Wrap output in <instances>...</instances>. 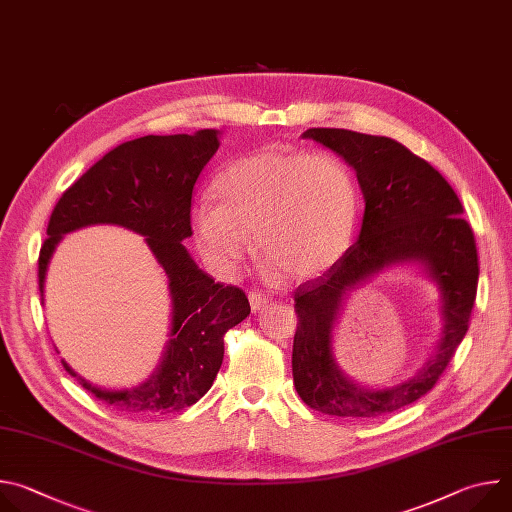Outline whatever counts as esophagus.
Instances as JSON below:
<instances>
[{
    "label": "esophagus",
    "mask_w": 512,
    "mask_h": 512,
    "mask_svg": "<svg viewBox=\"0 0 512 512\" xmlns=\"http://www.w3.org/2000/svg\"><path fill=\"white\" fill-rule=\"evenodd\" d=\"M249 304H251L253 312H261L269 306V296L263 294V291L253 289V291H249Z\"/></svg>",
    "instance_id": "obj_1"
}]
</instances>
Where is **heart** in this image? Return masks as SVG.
I'll use <instances>...</instances> for the list:
<instances>
[{
    "mask_svg": "<svg viewBox=\"0 0 512 512\" xmlns=\"http://www.w3.org/2000/svg\"><path fill=\"white\" fill-rule=\"evenodd\" d=\"M214 190L222 204L198 202L194 233L223 273L241 265L251 233L267 269L294 279L330 269L352 241L356 186L336 156L267 148L225 168Z\"/></svg>",
    "mask_w": 512,
    "mask_h": 512,
    "instance_id": "heart-1",
    "label": "heart"
}]
</instances>
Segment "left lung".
Segmentation results:
<instances>
[{"label":"left lung","mask_w":512,"mask_h":512,"mask_svg":"<svg viewBox=\"0 0 512 512\" xmlns=\"http://www.w3.org/2000/svg\"><path fill=\"white\" fill-rule=\"evenodd\" d=\"M316 139L354 168L364 214L358 241L320 277L296 289L298 330L291 371L312 409L340 419H371L397 411L435 387L464 340L478 289V251L454 188L423 158L385 135L312 127ZM421 260L443 291L445 336L413 380L371 392L348 382L331 352V328L345 291L379 268Z\"/></svg>","instance_id":"left-lung-1"}]
</instances>
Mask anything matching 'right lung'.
Wrapping results in <instances>:
<instances>
[{
	"label": "right lung",
	"instance_id": "add662e5",
	"mask_svg": "<svg viewBox=\"0 0 512 512\" xmlns=\"http://www.w3.org/2000/svg\"><path fill=\"white\" fill-rule=\"evenodd\" d=\"M218 131L194 135H145L125 141L56 202L38 257V285L62 235L87 225H119L145 239L170 281L172 332L156 375L135 389L105 391L64 369L99 401L129 413L166 415L194 405L212 387L225 356V334L249 312L245 291L223 285L198 269L182 245L192 237L194 184L216 154ZM44 302V298H42Z\"/></svg>",
	"mask_w": 512,
	"mask_h": 512
}]
</instances>
